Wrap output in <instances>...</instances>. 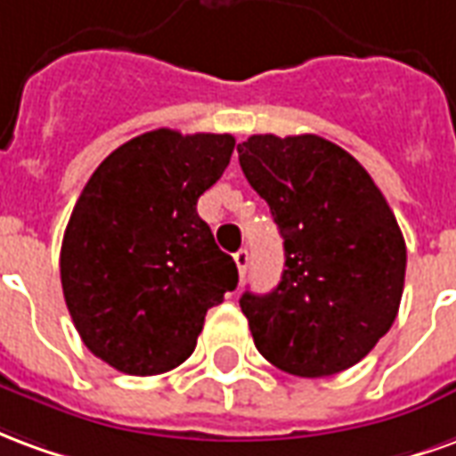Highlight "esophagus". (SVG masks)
I'll return each mask as SVG.
<instances>
[{"mask_svg": "<svg viewBox=\"0 0 456 456\" xmlns=\"http://www.w3.org/2000/svg\"><path fill=\"white\" fill-rule=\"evenodd\" d=\"M234 264H237V268H239V276L244 278V273H247V268H248V251H247V248H239L237 254H234Z\"/></svg>", "mask_w": 456, "mask_h": 456, "instance_id": "esophagus-1", "label": "esophagus"}]
</instances>
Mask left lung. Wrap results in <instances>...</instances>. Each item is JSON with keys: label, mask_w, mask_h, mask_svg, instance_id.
I'll return each mask as SVG.
<instances>
[{"label": "left lung", "mask_w": 456, "mask_h": 456, "mask_svg": "<svg viewBox=\"0 0 456 456\" xmlns=\"http://www.w3.org/2000/svg\"><path fill=\"white\" fill-rule=\"evenodd\" d=\"M237 151L286 251L281 283L239 300L254 344L293 376L344 371L398 315L405 241L395 215L362 163L322 136L256 134Z\"/></svg>", "instance_id": "left-lung-1"}]
</instances>
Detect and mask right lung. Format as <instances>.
<instances>
[{"label":"right lung","instance_id":"right-lung-1","mask_svg":"<svg viewBox=\"0 0 456 456\" xmlns=\"http://www.w3.org/2000/svg\"><path fill=\"white\" fill-rule=\"evenodd\" d=\"M232 134L156 129L121 143L75 202L61 248L65 305L85 346L131 376L188 359L209 307L239 283L198 198L229 166Z\"/></svg>","mask_w":456,"mask_h":456}]
</instances>
